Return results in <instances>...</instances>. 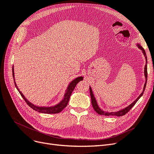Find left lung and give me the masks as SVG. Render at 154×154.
I'll return each mask as SVG.
<instances>
[{
    "instance_id": "8db88e82",
    "label": "left lung",
    "mask_w": 154,
    "mask_h": 154,
    "mask_svg": "<svg viewBox=\"0 0 154 154\" xmlns=\"http://www.w3.org/2000/svg\"><path fill=\"white\" fill-rule=\"evenodd\" d=\"M137 46L138 48L139 49H141L142 51V52H143V54L144 56V58H145V59H146V64H145V66H144V76H145V80H145V83H144V87H143V90L142 93L137 97V99L136 100H135L134 102H132V103L130 104V105H129L128 106L125 107V109H123L122 110H118L117 112H106V111H104L103 110H101L99 106H98V104H97V101H96L95 97H94V94H93L92 88L90 87V94H91V97L92 105V106H93V108H94V110L98 114L103 115V116H118V117H120V116H124V115H125L126 114H127L130 109L132 108V107L134 106V105L137 103V101L139 100V99L140 98V97L143 96V92L144 91V89H145V88H146V82H147V57H146V53H145V51H144V49L142 48V46L140 44H137Z\"/></svg>"
}]
</instances>
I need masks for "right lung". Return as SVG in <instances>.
Segmentation results:
<instances>
[{"mask_svg": "<svg viewBox=\"0 0 154 154\" xmlns=\"http://www.w3.org/2000/svg\"><path fill=\"white\" fill-rule=\"evenodd\" d=\"M12 71H13V76L14 83H15V87L17 88L18 92H19L21 96L23 97V99L25 100L27 104L28 105L31 109H32L37 112H38L44 113V114H57V113L60 112H61L65 108V107L67 105L68 102L69 101L70 96H71L73 90L74 89V88H75L76 85H77V83L83 80V77H82V76L78 77V78L74 79V80H73L71 83H69L67 88L66 93H65V94H64L63 98L62 99V100L59 103L57 104L56 105L52 106H38L35 105L34 104H32L31 103V102H29L26 98L24 94H23L20 91V90L18 89V88L16 84L15 80V74H14L13 66V69H12Z\"/></svg>", "mask_w": 154, "mask_h": 154, "instance_id": "1", "label": "right lung"}]
</instances>
